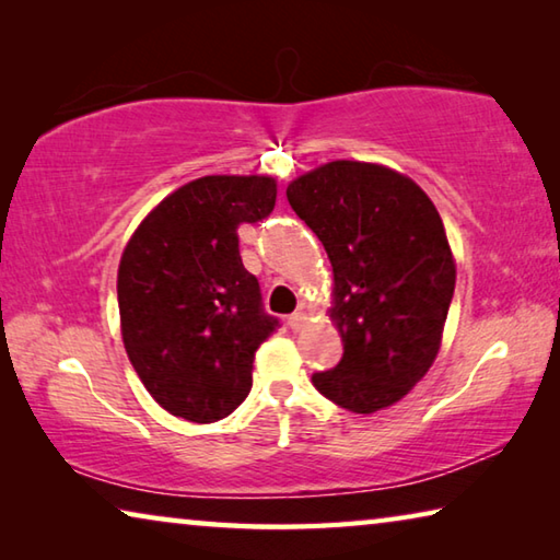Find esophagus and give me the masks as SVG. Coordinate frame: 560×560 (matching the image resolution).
<instances>
[{
	"instance_id": "esophagus-1",
	"label": "esophagus",
	"mask_w": 560,
	"mask_h": 560,
	"mask_svg": "<svg viewBox=\"0 0 560 560\" xmlns=\"http://www.w3.org/2000/svg\"><path fill=\"white\" fill-rule=\"evenodd\" d=\"M306 320H308V314H306V306H301L296 314H291V318H289V326L293 328V330H301L303 326H306Z\"/></svg>"
}]
</instances>
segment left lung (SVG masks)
<instances>
[{"mask_svg": "<svg viewBox=\"0 0 560 560\" xmlns=\"http://www.w3.org/2000/svg\"><path fill=\"white\" fill-rule=\"evenodd\" d=\"M289 205L334 267L328 316L343 358L316 390L355 415L385 410L434 363L457 281L438 207L402 173L334 160L291 179Z\"/></svg>", "mask_w": 560, "mask_h": 560, "instance_id": "obj_1", "label": "left lung"}]
</instances>
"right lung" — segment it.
I'll list each match as a JSON object with an SVG mask.
<instances>
[{
    "instance_id": "1",
    "label": "right lung",
    "mask_w": 560,
    "mask_h": 560,
    "mask_svg": "<svg viewBox=\"0 0 560 560\" xmlns=\"http://www.w3.org/2000/svg\"><path fill=\"white\" fill-rule=\"evenodd\" d=\"M273 205L269 175L197 177L155 205L122 249V346L170 415L217 422L252 390L254 353L279 320L264 314L236 226L264 220Z\"/></svg>"
}]
</instances>
